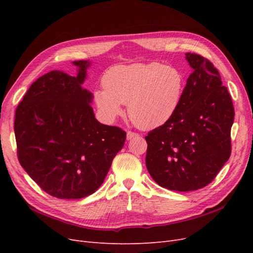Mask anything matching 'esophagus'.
I'll use <instances>...</instances> for the list:
<instances>
[{
  "instance_id": "esophagus-1",
  "label": "esophagus",
  "mask_w": 253,
  "mask_h": 253,
  "mask_svg": "<svg viewBox=\"0 0 253 253\" xmlns=\"http://www.w3.org/2000/svg\"><path fill=\"white\" fill-rule=\"evenodd\" d=\"M137 136H138V134H136L134 132H131V131H127L126 132V139L127 140L133 139V138H135V137H137Z\"/></svg>"
}]
</instances>
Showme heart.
<instances>
[{"label":"heart","instance_id":"1","mask_svg":"<svg viewBox=\"0 0 253 253\" xmlns=\"http://www.w3.org/2000/svg\"><path fill=\"white\" fill-rule=\"evenodd\" d=\"M103 88L96 89L94 100L110 121L124 113L141 129H154L169 122L178 111L185 79L177 68L158 62L133 63L111 67L102 78Z\"/></svg>","mask_w":253,"mask_h":253}]
</instances>
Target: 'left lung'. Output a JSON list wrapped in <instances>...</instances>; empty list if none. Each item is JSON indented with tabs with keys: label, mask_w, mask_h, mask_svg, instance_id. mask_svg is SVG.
Segmentation results:
<instances>
[{
	"label": "left lung",
	"mask_w": 253,
	"mask_h": 253,
	"mask_svg": "<svg viewBox=\"0 0 253 253\" xmlns=\"http://www.w3.org/2000/svg\"><path fill=\"white\" fill-rule=\"evenodd\" d=\"M193 72L174 117L151 131L145 165L160 187L187 192L210 183L231 154L234 109L209 60L186 53Z\"/></svg>",
	"instance_id": "obj_1"
}]
</instances>
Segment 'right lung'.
<instances>
[{"instance_id":"obj_1","label":"right lung","mask_w":253,"mask_h":253,"mask_svg":"<svg viewBox=\"0 0 253 253\" xmlns=\"http://www.w3.org/2000/svg\"><path fill=\"white\" fill-rule=\"evenodd\" d=\"M73 64L76 76L51 71L34 82L14 119L22 168L43 191L63 200L93 194L126 138L95 117L94 96L82 86L90 61Z\"/></svg>"}]
</instances>
